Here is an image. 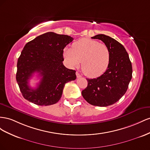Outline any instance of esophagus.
<instances>
[{
  "mask_svg": "<svg viewBox=\"0 0 150 150\" xmlns=\"http://www.w3.org/2000/svg\"><path fill=\"white\" fill-rule=\"evenodd\" d=\"M76 77H77V78H80V77H81V76H81V75L79 74V73L77 72V71L76 72Z\"/></svg>",
  "mask_w": 150,
  "mask_h": 150,
  "instance_id": "34e87169",
  "label": "esophagus"
}]
</instances>
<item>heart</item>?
Listing matches in <instances>:
<instances>
[{
	"label": "heart",
	"mask_w": 150,
	"mask_h": 150,
	"mask_svg": "<svg viewBox=\"0 0 150 150\" xmlns=\"http://www.w3.org/2000/svg\"><path fill=\"white\" fill-rule=\"evenodd\" d=\"M63 56L72 67H77L82 62V70L89 78H97L108 70L110 52L106 45L88 38L74 42L72 48H66Z\"/></svg>",
	"instance_id": "heart-1"
}]
</instances>
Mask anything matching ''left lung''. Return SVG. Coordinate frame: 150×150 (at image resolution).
I'll return each instance as SVG.
<instances>
[{"instance_id":"1","label":"left lung","mask_w":150,"mask_h":150,"mask_svg":"<svg viewBox=\"0 0 150 150\" xmlns=\"http://www.w3.org/2000/svg\"><path fill=\"white\" fill-rule=\"evenodd\" d=\"M108 46L110 61L108 70L96 79H87V87L82 92L90 104L106 107L117 102L125 95L132 78V65L126 49L120 42L105 35L92 37Z\"/></svg>"}]
</instances>
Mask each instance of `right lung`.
<instances>
[{
    "label": "right lung",
    "instance_id": "add662e5",
    "mask_svg": "<svg viewBox=\"0 0 150 150\" xmlns=\"http://www.w3.org/2000/svg\"><path fill=\"white\" fill-rule=\"evenodd\" d=\"M74 38L48 32L28 42L18 58L16 80L25 99L39 105L56 104L66 83L74 80L75 70L63 65V49ZM35 72L42 78L35 89L28 80Z\"/></svg>",
    "mask_w": 150,
    "mask_h": 150
}]
</instances>
